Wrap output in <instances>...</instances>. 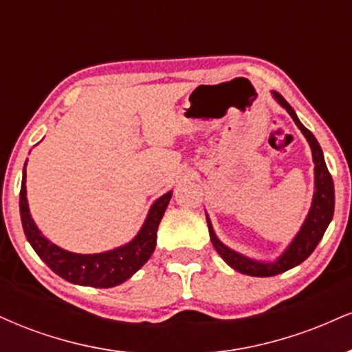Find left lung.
<instances>
[{"label":"left lung","instance_id":"1","mask_svg":"<svg viewBox=\"0 0 352 352\" xmlns=\"http://www.w3.org/2000/svg\"><path fill=\"white\" fill-rule=\"evenodd\" d=\"M274 98L278 99V102L288 111V114L293 117V120L296 122L300 131L305 134L306 139L311 145V151H313V160H314V185H316V192H314L313 205H311L309 215L306 218L305 225L301 227V232L298 233L296 238L293 240V243L289 245V248L283 253V256L278 258L276 263H258V261L250 260V258L241 256L232 250L227 248L223 243L218 241V238L213 233L212 225L207 218L208 223V232H210V240H212L213 246L223 258L227 263L235 268L236 272L250 274V276H274V274H280L286 270L294 268L296 265L302 263L311 253L314 252L319 241H321L322 235H324L326 228H328L329 221L333 220L334 213V185H333V177L326 167L324 157H322V151L319 147L316 137H314L308 129L305 127L298 119V116L294 114L293 107L286 102V99L283 98L278 92H273Z\"/></svg>","mask_w":352,"mask_h":352}]
</instances>
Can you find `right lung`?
<instances>
[{
	"label": "right lung",
	"mask_w": 352,
	"mask_h": 352,
	"mask_svg": "<svg viewBox=\"0 0 352 352\" xmlns=\"http://www.w3.org/2000/svg\"><path fill=\"white\" fill-rule=\"evenodd\" d=\"M24 177L26 173L23 175L21 192H19V213H21L24 235L34 248V252L38 253V256L60 278L74 283V285L92 286V288H112V286L129 280L140 266L147 263L155 250L157 230H159V223L167 210L168 201L172 199V192L165 193L152 205L142 230L129 245L107 253L76 254L52 245L36 228L33 218L30 215V208H28Z\"/></svg>",
	"instance_id": "1"
}]
</instances>
